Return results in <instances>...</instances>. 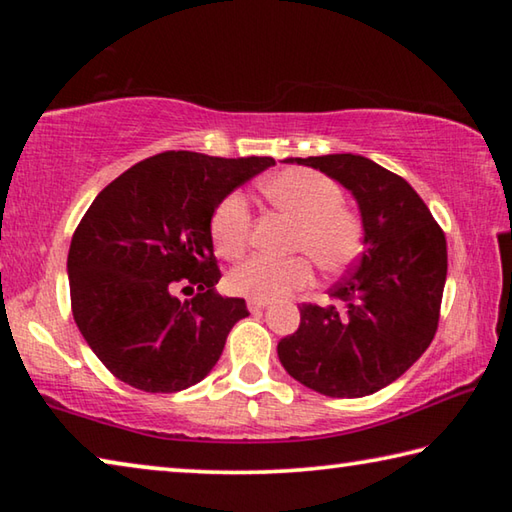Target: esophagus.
<instances>
[{
  "instance_id": "esophagus-1",
  "label": "esophagus",
  "mask_w": 512,
  "mask_h": 512,
  "mask_svg": "<svg viewBox=\"0 0 512 512\" xmlns=\"http://www.w3.org/2000/svg\"><path fill=\"white\" fill-rule=\"evenodd\" d=\"M268 307V300H257V298H248V309L250 311H262Z\"/></svg>"
}]
</instances>
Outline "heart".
I'll list each match as a JSON object with an SVG mask.
<instances>
[{"mask_svg": "<svg viewBox=\"0 0 512 512\" xmlns=\"http://www.w3.org/2000/svg\"><path fill=\"white\" fill-rule=\"evenodd\" d=\"M262 194L277 210L298 223L293 248L307 253L323 271H343L357 259L363 241L359 216L343 205L341 187L311 169H284L262 183ZM214 246L237 257L250 237V210L241 194H228L210 221ZM314 282L307 257L273 259L255 255L230 273L228 284L239 296L275 300Z\"/></svg>", "mask_w": 512, "mask_h": 512, "instance_id": "obj_1", "label": "heart"}]
</instances>
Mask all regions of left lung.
Returning a JSON list of instances; mask_svg holds the SVG:
<instances>
[{
    "label": "left lung",
    "instance_id": "obj_1",
    "mask_svg": "<svg viewBox=\"0 0 512 512\" xmlns=\"http://www.w3.org/2000/svg\"><path fill=\"white\" fill-rule=\"evenodd\" d=\"M334 178L361 212L363 253L329 289L339 307L302 305L300 327L277 343L293 379L327 397H363L393 384L438 329L447 280L445 232L397 173L363 155L287 158Z\"/></svg>",
    "mask_w": 512,
    "mask_h": 512
}]
</instances>
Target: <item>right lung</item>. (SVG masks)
Returning a JSON list of instances; mask_svg holds the SVG:
<instances>
[{
    "label": "right lung",
    "mask_w": 512,
    "mask_h": 512,
    "mask_svg": "<svg viewBox=\"0 0 512 512\" xmlns=\"http://www.w3.org/2000/svg\"><path fill=\"white\" fill-rule=\"evenodd\" d=\"M273 158L167 151L137 162L94 198L67 255L72 314L112 375L146 393L207 377L244 298L216 293L210 221L225 196ZM178 286L195 293L178 301Z\"/></svg>",
    "instance_id": "add662e5"
}]
</instances>
